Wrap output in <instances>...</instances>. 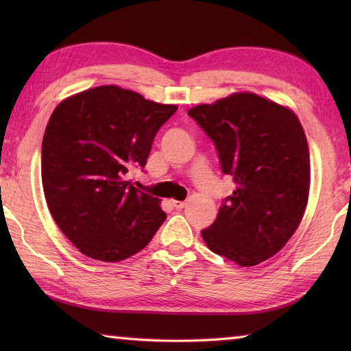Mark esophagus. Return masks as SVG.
Segmentation results:
<instances>
[{
	"label": "esophagus",
	"mask_w": 351,
	"mask_h": 351,
	"mask_svg": "<svg viewBox=\"0 0 351 351\" xmlns=\"http://www.w3.org/2000/svg\"><path fill=\"white\" fill-rule=\"evenodd\" d=\"M186 201H171V206H173L175 207V209H178V210H180V209H184V207H186Z\"/></svg>",
	"instance_id": "34e87169"
}]
</instances>
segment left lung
Masks as SVG:
<instances>
[{"label": "left lung", "mask_w": 351, "mask_h": 351, "mask_svg": "<svg viewBox=\"0 0 351 351\" xmlns=\"http://www.w3.org/2000/svg\"><path fill=\"white\" fill-rule=\"evenodd\" d=\"M212 139L235 190L201 230L212 252L240 266L268 260L299 228L310 193V152L299 119L252 93L189 110Z\"/></svg>", "instance_id": "obj_1"}]
</instances>
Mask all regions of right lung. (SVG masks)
<instances>
[{
	"label": "right lung",
	"mask_w": 351,
	"mask_h": 351,
	"mask_svg": "<svg viewBox=\"0 0 351 351\" xmlns=\"http://www.w3.org/2000/svg\"><path fill=\"white\" fill-rule=\"evenodd\" d=\"M176 110L114 85L57 105L41 144V181L52 218L83 255L125 260L161 228L167 215L159 199L127 173L145 167L154 136Z\"/></svg>",
	"instance_id": "1"
}]
</instances>
